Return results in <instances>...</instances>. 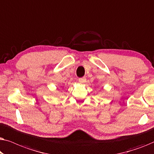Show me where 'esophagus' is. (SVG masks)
I'll use <instances>...</instances> for the list:
<instances>
[{"instance_id": "34e87169", "label": "esophagus", "mask_w": 154, "mask_h": 154, "mask_svg": "<svg viewBox=\"0 0 154 154\" xmlns=\"http://www.w3.org/2000/svg\"><path fill=\"white\" fill-rule=\"evenodd\" d=\"M79 81L80 83L83 84L86 82V79H85V78H81V79H79Z\"/></svg>"}]
</instances>
